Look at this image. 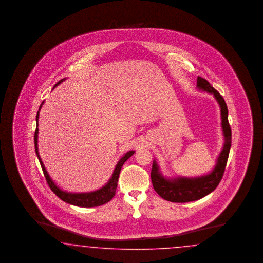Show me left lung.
<instances>
[{"label": "left lung", "instance_id": "obj_1", "mask_svg": "<svg viewBox=\"0 0 263 263\" xmlns=\"http://www.w3.org/2000/svg\"><path fill=\"white\" fill-rule=\"evenodd\" d=\"M198 87L213 93L221 107L222 126L226 143L221 152L215 168L212 173L205 176L197 178H177L175 180H167L160 175L156 162H153L152 167V181L154 190L161 198L172 202H188L198 200L214 191L222 180L224 168L230 154L231 146V128L228 120V107L223 96L219 91L211 87V85L203 78L198 77Z\"/></svg>", "mask_w": 263, "mask_h": 263}]
</instances>
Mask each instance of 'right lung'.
I'll list each match as a JSON object with an SVG mask.
<instances>
[{"mask_svg":"<svg viewBox=\"0 0 263 263\" xmlns=\"http://www.w3.org/2000/svg\"><path fill=\"white\" fill-rule=\"evenodd\" d=\"M64 79L59 81L56 84L59 85L61 82H63ZM42 104L40 105V109L41 108ZM39 116H40V111H37L36 114V129L34 132V147H35V153L37 155V158L40 160V166L43 171V174L45 176V179L47 181L48 186L50 187V189L54 192V194L58 196L62 200H64L67 203H70L72 205H76L80 207H95L99 206L105 204L107 202H109L114 196L116 195V189L118 186V181H119V175H120V170L122 165L124 164V162L131 157L134 152H128L119 161L117 167L114 171V174L111 175V179L108 183L106 184L101 189L97 190L96 192H91V193H85V194H71V193H66V192L60 190L54 182L52 181V179L50 178V176L47 174L44 165L42 163V161L40 159V155H39V151H37V133H39V128H37V120H39Z\"/></svg>","mask_w":263,"mask_h":263,"instance_id":"1","label":"right lung"}]
</instances>
